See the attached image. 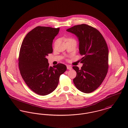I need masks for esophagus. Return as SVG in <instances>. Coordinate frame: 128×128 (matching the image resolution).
Listing matches in <instances>:
<instances>
[{"label":"esophagus","instance_id":"esophagus-1","mask_svg":"<svg viewBox=\"0 0 128 128\" xmlns=\"http://www.w3.org/2000/svg\"><path fill=\"white\" fill-rule=\"evenodd\" d=\"M67 69H68V70H72V67L71 66H70L67 65Z\"/></svg>","mask_w":128,"mask_h":128}]
</instances>
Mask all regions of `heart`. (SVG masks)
Returning a JSON list of instances; mask_svg holds the SVG:
<instances>
[{
	"instance_id": "1",
	"label": "heart",
	"mask_w": 128,
	"mask_h": 128,
	"mask_svg": "<svg viewBox=\"0 0 128 128\" xmlns=\"http://www.w3.org/2000/svg\"><path fill=\"white\" fill-rule=\"evenodd\" d=\"M69 40H71V39H69ZM58 42V40H56V42H55V44H56V42Z\"/></svg>"
}]
</instances>
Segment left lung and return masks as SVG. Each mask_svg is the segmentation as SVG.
Returning a JSON list of instances; mask_svg holds the SVG:
<instances>
[{
	"instance_id": "left-lung-1",
	"label": "left lung",
	"mask_w": 128,
	"mask_h": 128,
	"mask_svg": "<svg viewBox=\"0 0 128 128\" xmlns=\"http://www.w3.org/2000/svg\"><path fill=\"white\" fill-rule=\"evenodd\" d=\"M67 31L78 38L79 52L83 56L81 69L72 67L76 72L73 79L74 84L83 92H92L100 86L108 72V51L106 42L98 30L87 24L75 25Z\"/></svg>"
}]
</instances>
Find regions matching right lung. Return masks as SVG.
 Listing matches in <instances>:
<instances>
[{
    "label": "right lung",
    "mask_w": 128,
    "mask_h": 128,
    "mask_svg": "<svg viewBox=\"0 0 128 128\" xmlns=\"http://www.w3.org/2000/svg\"><path fill=\"white\" fill-rule=\"evenodd\" d=\"M59 28L38 26L27 34L20 51L18 66L22 78L34 92L46 96L56 88L59 77L67 70L59 63L49 67L47 56L52 52L53 40Z\"/></svg>",
    "instance_id": "obj_1"
}]
</instances>
